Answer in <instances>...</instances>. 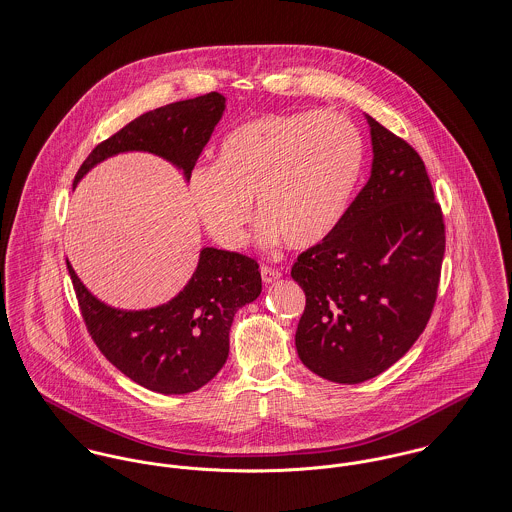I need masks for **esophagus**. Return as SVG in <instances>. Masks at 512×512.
<instances>
[{"mask_svg": "<svg viewBox=\"0 0 512 512\" xmlns=\"http://www.w3.org/2000/svg\"><path fill=\"white\" fill-rule=\"evenodd\" d=\"M261 279H263V283H275L281 279V271L265 265V267H261Z\"/></svg>", "mask_w": 512, "mask_h": 512, "instance_id": "1", "label": "esophagus"}]
</instances>
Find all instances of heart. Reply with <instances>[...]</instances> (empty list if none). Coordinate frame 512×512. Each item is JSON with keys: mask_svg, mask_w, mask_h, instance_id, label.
Segmentation results:
<instances>
[{"mask_svg": "<svg viewBox=\"0 0 512 512\" xmlns=\"http://www.w3.org/2000/svg\"><path fill=\"white\" fill-rule=\"evenodd\" d=\"M362 158L360 132L342 114H265L227 132L213 166L192 172L190 202L223 249L245 245L253 200L261 243L308 249L340 223Z\"/></svg>", "mask_w": 512, "mask_h": 512, "instance_id": "heart-1", "label": "heart"}]
</instances>
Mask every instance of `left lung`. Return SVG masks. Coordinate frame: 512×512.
Listing matches in <instances>:
<instances>
[{"label": "left lung", "instance_id": "obj_1", "mask_svg": "<svg viewBox=\"0 0 512 512\" xmlns=\"http://www.w3.org/2000/svg\"><path fill=\"white\" fill-rule=\"evenodd\" d=\"M366 120L370 180L291 271L307 297L295 334L299 358L336 384L376 378L413 346L435 305L445 253L443 215L423 160Z\"/></svg>", "mask_w": 512, "mask_h": 512}]
</instances>
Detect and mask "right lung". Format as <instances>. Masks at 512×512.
<instances>
[{
    "label": "right lung",
    "mask_w": 512,
    "mask_h": 512,
    "mask_svg": "<svg viewBox=\"0 0 512 512\" xmlns=\"http://www.w3.org/2000/svg\"><path fill=\"white\" fill-rule=\"evenodd\" d=\"M223 110L225 97L209 93L134 118L89 154L73 186L97 164L124 152L160 156L190 180ZM67 269L85 324L106 360L132 382L164 396L196 392L223 368L235 312L261 295L259 265L215 247L200 251L192 279L174 299L142 310L106 305L69 261Z\"/></svg>",
    "instance_id": "1"
}]
</instances>
